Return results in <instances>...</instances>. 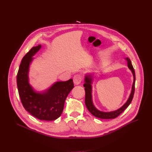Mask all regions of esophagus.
Masks as SVG:
<instances>
[{"instance_id":"1","label":"esophagus","mask_w":152,"mask_h":152,"mask_svg":"<svg viewBox=\"0 0 152 152\" xmlns=\"http://www.w3.org/2000/svg\"><path fill=\"white\" fill-rule=\"evenodd\" d=\"M82 81V76L80 74H76L73 76V82L76 85L80 84Z\"/></svg>"}]
</instances>
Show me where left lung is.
<instances>
[{
	"label": "left lung",
	"instance_id": "8db88e82",
	"mask_svg": "<svg viewBox=\"0 0 152 152\" xmlns=\"http://www.w3.org/2000/svg\"><path fill=\"white\" fill-rule=\"evenodd\" d=\"M126 61L127 62V65H128L129 68L132 71V73L134 76V82L132 87V91L131 94L130 95V97L129 99L127 100L125 104L119 109L114 111H111V112H102V111H100L98 110L95 108L94 106L92 101V78H91L89 76H86L85 78V83L84 84V90L86 92L85 95V103L87 108L91 113L92 115H93L94 116L97 117L101 119H113L116 117H118L121 113H122L124 110L128 107L130 103H131L134 94L135 92V71L132 66V65L131 63V61L129 58H126Z\"/></svg>",
	"mask_w": 152,
	"mask_h": 152
}]
</instances>
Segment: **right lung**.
<instances>
[{"label":"right lung","instance_id":"1","mask_svg":"<svg viewBox=\"0 0 152 152\" xmlns=\"http://www.w3.org/2000/svg\"><path fill=\"white\" fill-rule=\"evenodd\" d=\"M41 45L33 47L24 56L17 76L18 94L22 105L28 112L39 119L53 121L61 115L65 100L74 87L73 79L54 84L46 92H35L28 83V70L32 57Z\"/></svg>","mask_w":152,"mask_h":152}]
</instances>
